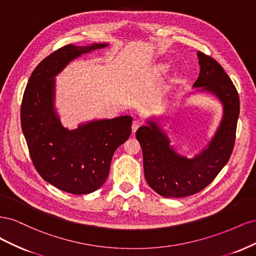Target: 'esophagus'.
Wrapping results in <instances>:
<instances>
[{
    "label": "esophagus",
    "mask_w": 256,
    "mask_h": 256,
    "mask_svg": "<svg viewBox=\"0 0 256 256\" xmlns=\"http://www.w3.org/2000/svg\"><path fill=\"white\" fill-rule=\"evenodd\" d=\"M143 125V122L140 120H134L132 122V132H136V131L140 128Z\"/></svg>",
    "instance_id": "esophagus-1"
}]
</instances>
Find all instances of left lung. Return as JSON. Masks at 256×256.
Listing matches in <instances>:
<instances>
[{"label":"left lung","instance_id":"8db88e82","mask_svg":"<svg viewBox=\"0 0 256 256\" xmlns=\"http://www.w3.org/2000/svg\"><path fill=\"white\" fill-rule=\"evenodd\" d=\"M200 74L193 86L209 92L223 106V118L206 148L192 159L178 154L157 122L138 129L136 136L143 152L145 180L164 198H184L200 192L210 184L228 164L234 148L239 96L235 85L214 58L198 51Z\"/></svg>","mask_w":256,"mask_h":256}]
</instances>
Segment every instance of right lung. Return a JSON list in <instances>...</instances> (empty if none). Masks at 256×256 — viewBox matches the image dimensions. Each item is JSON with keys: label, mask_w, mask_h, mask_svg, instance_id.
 I'll return each instance as SVG.
<instances>
[{"label": "right lung", "mask_w": 256, "mask_h": 256, "mask_svg": "<svg viewBox=\"0 0 256 256\" xmlns=\"http://www.w3.org/2000/svg\"><path fill=\"white\" fill-rule=\"evenodd\" d=\"M106 46L67 44L54 51L34 69L22 98L21 127L35 168L72 194H88L104 184L114 152L130 136L132 118L92 120L68 130L54 110V76L74 58Z\"/></svg>", "instance_id": "obj_1"}]
</instances>
